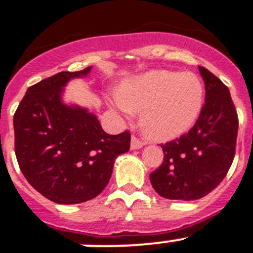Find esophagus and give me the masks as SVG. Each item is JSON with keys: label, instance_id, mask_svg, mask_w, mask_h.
I'll return each instance as SVG.
<instances>
[{"label": "esophagus", "instance_id": "esophagus-1", "mask_svg": "<svg viewBox=\"0 0 253 253\" xmlns=\"http://www.w3.org/2000/svg\"><path fill=\"white\" fill-rule=\"evenodd\" d=\"M144 145V143L142 142V140H139L136 136H131V142H130V149L135 150V149H140V148Z\"/></svg>", "mask_w": 253, "mask_h": 253}]
</instances>
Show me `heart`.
<instances>
[{
	"label": "heart",
	"instance_id": "heart-1",
	"mask_svg": "<svg viewBox=\"0 0 253 253\" xmlns=\"http://www.w3.org/2000/svg\"><path fill=\"white\" fill-rule=\"evenodd\" d=\"M110 103L124 115L142 111L143 133L167 142L196 124L205 104V85L193 73L152 70L123 85Z\"/></svg>",
	"mask_w": 253,
	"mask_h": 253
}]
</instances>
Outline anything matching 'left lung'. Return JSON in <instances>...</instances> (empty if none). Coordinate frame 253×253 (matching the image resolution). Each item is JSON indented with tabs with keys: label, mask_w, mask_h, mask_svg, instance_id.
I'll return each instance as SVG.
<instances>
[{
	"label": "left lung",
	"mask_w": 253,
	"mask_h": 253,
	"mask_svg": "<svg viewBox=\"0 0 253 253\" xmlns=\"http://www.w3.org/2000/svg\"><path fill=\"white\" fill-rule=\"evenodd\" d=\"M205 80L206 104L193 128L162 145V166L150 173L159 196L177 201H196L222 182L233 162L238 119L226 85L199 66Z\"/></svg>",
	"instance_id": "1"
}]
</instances>
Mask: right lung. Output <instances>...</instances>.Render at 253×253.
<instances>
[{"mask_svg": "<svg viewBox=\"0 0 253 253\" xmlns=\"http://www.w3.org/2000/svg\"><path fill=\"white\" fill-rule=\"evenodd\" d=\"M81 71H62L27 89L13 117L15 153L27 182L59 205H76L103 192L130 134L110 135L86 108L66 104L64 89Z\"/></svg>", "mask_w": 253, "mask_h": 253, "instance_id": "obj_1", "label": "right lung"}]
</instances>
